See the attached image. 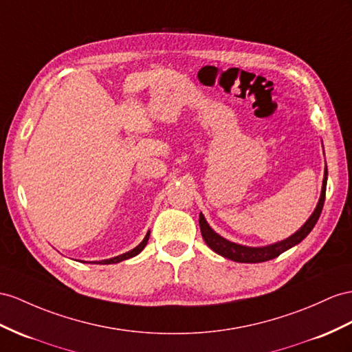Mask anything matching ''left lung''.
Listing matches in <instances>:
<instances>
[{"label": "left lung", "mask_w": 352, "mask_h": 352, "mask_svg": "<svg viewBox=\"0 0 352 352\" xmlns=\"http://www.w3.org/2000/svg\"><path fill=\"white\" fill-rule=\"evenodd\" d=\"M326 187H327V166L326 170H324V179H322V188H321V196L320 201L317 204V208L314 210L312 215L308 219L303 226L297 230L296 233L290 238H287L284 241H279L276 244L272 245H266V247H245V245H239L235 244V242H230L228 239H224L220 236L219 233H215L211 228L208 221L205 220L204 214H199V226H201V233L202 238L215 253L226 257L229 260H233V262H239V263H262L267 262V260H272L278 257L279 254H283L284 251L288 248H292L294 245L302 242L306 236L309 235V232L314 229L315 223L318 221L320 214L322 211L324 206V199H326Z\"/></svg>", "instance_id": "left-lung-1"}]
</instances>
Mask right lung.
<instances>
[{
    "label": "right lung",
    "mask_w": 352,
    "mask_h": 352,
    "mask_svg": "<svg viewBox=\"0 0 352 352\" xmlns=\"http://www.w3.org/2000/svg\"><path fill=\"white\" fill-rule=\"evenodd\" d=\"M148 236H150V232H147V235H146V238L142 239V242L140 245H137L135 247L133 250H131V251H128V253H124V254H120V256H117V257H113V258H107V260H101V262H92V263H96V265H111V263H119V262H123V260H128V258H131V257H133V256H137V254H140L141 251L144 250V247L147 245V242H148Z\"/></svg>",
    "instance_id": "right-lung-1"
}]
</instances>
